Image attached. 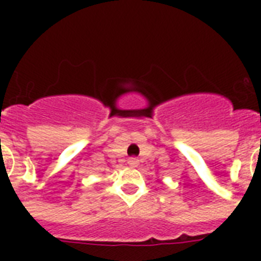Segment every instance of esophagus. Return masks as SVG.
<instances>
[{"label":"esophagus","mask_w":261,"mask_h":261,"mask_svg":"<svg viewBox=\"0 0 261 261\" xmlns=\"http://www.w3.org/2000/svg\"><path fill=\"white\" fill-rule=\"evenodd\" d=\"M139 164V160L137 159V157H130L128 159V165H131V167H138Z\"/></svg>","instance_id":"esophagus-1"}]
</instances>
